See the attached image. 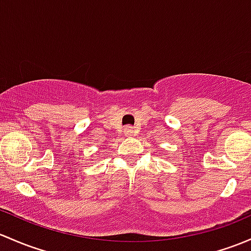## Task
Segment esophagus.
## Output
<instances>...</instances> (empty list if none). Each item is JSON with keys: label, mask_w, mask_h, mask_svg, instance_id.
Segmentation results:
<instances>
[{"label": "esophagus", "mask_w": 251, "mask_h": 251, "mask_svg": "<svg viewBox=\"0 0 251 251\" xmlns=\"http://www.w3.org/2000/svg\"><path fill=\"white\" fill-rule=\"evenodd\" d=\"M132 133H133L132 127H131V126H126V127H125V134H126V136H131Z\"/></svg>", "instance_id": "1"}]
</instances>
